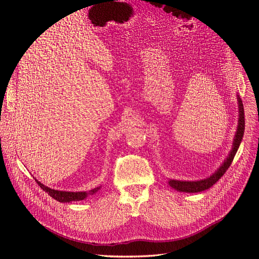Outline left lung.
Here are the masks:
<instances>
[{
    "label": "left lung",
    "mask_w": 259,
    "mask_h": 259,
    "mask_svg": "<svg viewBox=\"0 0 259 259\" xmlns=\"http://www.w3.org/2000/svg\"><path fill=\"white\" fill-rule=\"evenodd\" d=\"M238 102H239V123H238V129L236 132V137L234 140L233 150L231 151V154H229L228 158L222 164V166L220 167L212 176H210L209 178L204 179V180H199V181L169 180L168 184L171 188L177 190V191H181V192H189V193L202 192V191L207 190L211 186H213L217 181L219 179H221V177L226 173V170L228 169L229 166H231L232 162L235 158V155L239 148V145H240L241 140L243 138V133H244V110H243L242 101L239 96H238Z\"/></svg>",
    "instance_id": "left-lung-1"
}]
</instances>
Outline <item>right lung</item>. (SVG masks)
I'll return each instance as SVG.
<instances>
[{"instance_id": "right-lung-1", "label": "right lung", "mask_w": 259, "mask_h": 259, "mask_svg": "<svg viewBox=\"0 0 259 259\" xmlns=\"http://www.w3.org/2000/svg\"><path fill=\"white\" fill-rule=\"evenodd\" d=\"M36 183L45 191V192H47L51 197H53L54 199L57 200V202H61V203L79 202V200L84 199L88 195H94L100 189V187L95 188L93 190H90L89 192H65V191H57V190L48 188L42 184H40L38 180H36Z\"/></svg>"}]
</instances>
